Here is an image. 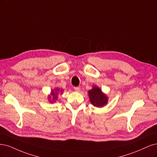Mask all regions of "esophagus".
Here are the masks:
<instances>
[{
    "mask_svg": "<svg viewBox=\"0 0 157 157\" xmlns=\"http://www.w3.org/2000/svg\"><path fill=\"white\" fill-rule=\"evenodd\" d=\"M74 89L75 90V91L79 92L81 89H80V87H74Z\"/></svg>",
    "mask_w": 157,
    "mask_h": 157,
    "instance_id": "1",
    "label": "esophagus"
}]
</instances>
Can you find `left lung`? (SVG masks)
<instances>
[{
    "mask_svg": "<svg viewBox=\"0 0 157 157\" xmlns=\"http://www.w3.org/2000/svg\"><path fill=\"white\" fill-rule=\"evenodd\" d=\"M89 97L90 102L93 105L97 107H103L108 102V98L102 90L97 86H94L92 89L89 90Z\"/></svg>",
    "mask_w": 157,
    "mask_h": 157,
    "instance_id": "8db88e82",
    "label": "left lung"
}]
</instances>
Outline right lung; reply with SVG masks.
I'll return each instance as SVG.
<instances>
[{
  "label": "right lung",
  "instance_id": "right-lung-1",
  "mask_svg": "<svg viewBox=\"0 0 157 157\" xmlns=\"http://www.w3.org/2000/svg\"><path fill=\"white\" fill-rule=\"evenodd\" d=\"M62 93L63 92V89H60L59 88L55 89L54 90H52L51 92V94L49 95L48 99L49 100V102L52 103L53 102H55V100L57 99V96H58V93Z\"/></svg>",
  "mask_w": 157,
  "mask_h": 157
}]
</instances>
